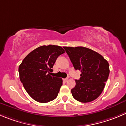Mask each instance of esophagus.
Returning a JSON list of instances; mask_svg holds the SVG:
<instances>
[{"instance_id": "34e87169", "label": "esophagus", "mask_w": 126, "mask_h": 126, "mask_svg": "<svg viewBox=\"0 0 126 126\" xmlns=\"http://www.w3.org/2000/svg\"><path fill=\"white\" fill-rule=\"evenodd\" d=\"M68 79H68V78H66V79H63V80H64V82H66L67 81V80H68Z\"/></svg>"}]
</instances>
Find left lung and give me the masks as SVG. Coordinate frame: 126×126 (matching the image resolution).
<instances>
[{
	"mask_svg": "<svg viewBox=\"0 0 126 126\" xmlns=\"http://www.w3.org/2000/svg\"><path fill=\"white\" fill-rule=\"evenodd\" d=\"M75 70H79V80L71 90L73 97L82 103H88L101 94L110 74L108 61L98 52L82 47H63Z\"/></svg>",
	"mask_w": 126,
	"mask_h": 126,
	"instance_id": "obj_1",
	"label": "left lung"
}]
</instances>
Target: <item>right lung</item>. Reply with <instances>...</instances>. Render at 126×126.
<instances>
[{
  "label": "right lung",
  "instance_id": "1",
  "mask_svg": "<svg viewBox=\"0 0 126 126\" xmlns=\"http://www.w3.org/2000/svg\"><path fill=\"white\" fill-rule=\"evenodd\" d=\"M65 51L56 45L42 46L28 54L18 68L20 79L26 92L33 100L47 103L57 96L62 79L52 77L53 65Z\"/></svg>",
  "mask_w": 126,
  "mask_h": 126
}]
</instances>
